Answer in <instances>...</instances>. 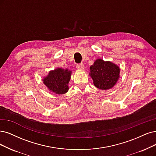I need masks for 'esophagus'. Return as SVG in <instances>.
I'll use <instances>...</instances> for the list:
<instances>
[{"instance_id": "34e87169", "label": "esophagus", "mask_w": 156, "mask_h": 156, "mask_svg": "<svg viewBox=\"0 0 156 156\" xmlns=\"http://www.w3.org/2000/svg\"><path fill=\"white\" fill-rule=\"evenodd\" d=\"M76 68L78 69H80V70H82V69H84V66H83V63H79L76 66Z\"/></svg>"}]
</instances>
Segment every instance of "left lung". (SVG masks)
<instances>
[{
    "mask_svg": "<svg viewBox=\"0 0 156 156\" xmlns=\"http://www.w3.org/2000/svg\"><path fill=\"white\" fill-rule=\"evenodd\" d=\"M90 76L97 88L110 89L115 85L119 78V67L111 62L97 59L90 67Z\"/></svg>",
    "mask_w": 156,
    "mask_h": 156,
    "instance_id": "obj_1",
    "label": "left lung"
}]
</instances>
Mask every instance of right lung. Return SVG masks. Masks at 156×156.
<instances>
[{
    "mask_svg": "<svg viewBox=\"0 0 156 156\" xmlns=\"http://www.w3.org/2000/svg\"><path fill=\"white\" fill-rule=\"evenodd\" d=\"M71 75V71L69 69L57 68L51 71L48 76L44 78L43 82L50 91L58 94H63L69 90L67 85L70 81Z\"/></svg>",
    "mask_w": 156,
    "mask_h": 156,
    "instance_id": "obj_1",
    "label": "right lung"
}]
</instances>
